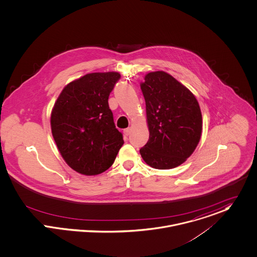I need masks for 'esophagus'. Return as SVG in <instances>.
<instances>
[{"label":"esophagus","mask_w":257,"mask_h":257,"mask_svg":"<svg viewBox=\"0 0 257 257\" xmlns=\"http://www.w3.org/2000/svg\"><path fill=\"white\" fill-rule=\"evenodd\" d=\"M130 133H131V127H128V128L124 129V134H125L126 136H128Z\"/></svg>","instance_id":"1"}]
</instances>
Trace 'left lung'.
I'll list each match as a JSON object with an SVG mask.
<instances>
[{"mask_svg": "<svg viewBox=\"0 0 257 257\" xmlns=\"http://www.w3.org/2000/svg\"><path fill=\"white\" fill-rule=\"evenodd\" d=\"M141 89L150 132L148 142L140 149L143 160L158 170L176 168L199 143V103L186 86L164 71L147 74Z\"/></svg>", "mask_w": 257, "mask_h": 257, "instance_id": "obj_1", "label": "left lung"}]
</instances>
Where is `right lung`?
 Listing matches in <instances>:
<instances>
[{
	"label": "right lung",
	"mask_w": 257,
	"mask_h": 257,
	"mask_svg": "<svg viewBox=\"0 0 257 257\" xmlns=\"http://www.w3.org/2000/svg\"><path fill=\"white\" fill-rule=\"evenodd\" d=\"M119 79L116 72L86 74L65 86L54 104L53 138L67 165L79 173L108 170L124 144L108 105Z\"/></svg>",
	"instance_id": "add662e5"
}]
</instances>
